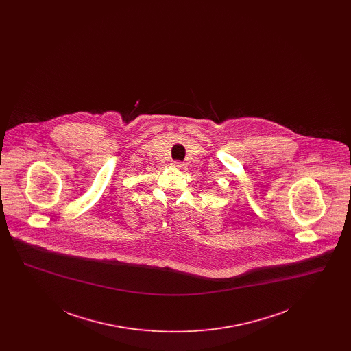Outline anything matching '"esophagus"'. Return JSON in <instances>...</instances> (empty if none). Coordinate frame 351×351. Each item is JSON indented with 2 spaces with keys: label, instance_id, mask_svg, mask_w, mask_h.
Segmentation results:
<instances>
[{
  "label": "esophagus",
  "instance_id": "1",
  "mask_svg": "<svg viewBox=\"0 0 351 351\" xmlns=\"http://www.w3.org/2000/svg\"><path fill=\"white\" fill-rule=\"evenodd\" d=\"M173 167L179 168V169H184V168H185V165L180 163V162H175V163H173Z\"/></svg>",
  "mask_w": 351,
  "mask_h": 351
}]
</instances>
